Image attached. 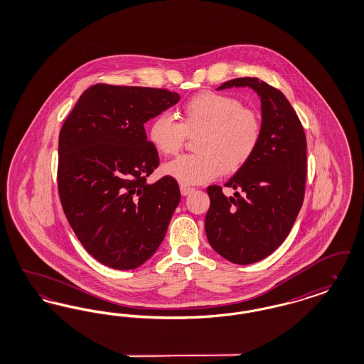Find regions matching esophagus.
Returning <instances> with one entry per match:
<instances>
[{"label": "esophagus", "mask_w": 364, "mask_h": 364, "mask_svg": "<svg viewBox=\"0 0 364 364\" xmlns=\"http://www.w3.org/2000/svg\"><path fill=\"white\" fill-rule=\"evenodd\" d=\"M180 192H181V195L187 196V195H190V193L193 192V188L192 187H187V186H180Z\"/></svg>", "instance_id": "1"}]
</instances>
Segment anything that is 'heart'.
<instances>
[{"instance_id":"heart-1","label":"heart","mask_w":364,"mask_h":364,"mask_svg":"<svg viewBox=\"0 0 364 364\" xmlns=\"http://www.w3.org/2000/svg\"><path fill=\"white\" fill-rule=\"evenodd\" d=\"M181 122L159 113L149 125V140L164 156L177 154L187 135L199 134L196 154H186L164 165V172L183 186L213 181L235 172L255 154L262 138L259 114L236 97L205 91L180 109Z\"/></svg>"}]
</instances>
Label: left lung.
<instances>
[{
    "label": "left lung",
    "instance_id": "obj_1",
    "mask_svg": "<svg viewBox=\"0 0 364 364\" xmlns=\"http://www.w3.org/2000/svg\"><path fill=\"white\" fill-rule=\"evenodd\" d=\"M250 87L260 100L262 138L252 158L228 181L225 196L210 186L205 229L223 258L250 264L269 257L289 235L304 199L307 141L285 95L258 77H237L217 90Z\"/></svg>",
    "mask_w": 364,
    "mask_h": 364
}]
</instances>
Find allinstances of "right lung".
<instances>
[{"mask_svg":"<svg viewBox=\"0 0 364 364\" xmlns=\"http://www.w3.org/2000/svg\"><path fill=\"white\" fill-rule=\"evenodd\" d=\"M180 95L164 88L95 85L87 88L58 139V193L79 242L95 259L131 270L154 255L181 196L159 165L144 122Z\"/></svg>","mask_w":364,"mask_h":364,"instance_id":"right-lung-1","label":"right lung"}]
</instances>
